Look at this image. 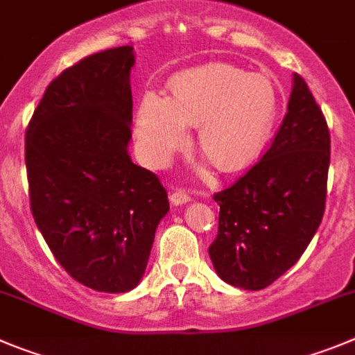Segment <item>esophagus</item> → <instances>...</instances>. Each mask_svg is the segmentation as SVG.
I'll return each mask as SVG.
<instances>
[{
    "instance_id": "1",
    "label": "esophagus",
    "mask_w": 355,
    "mask_h": 355,
    "mask_svg": "<svg viewBox=\"0 0 355 355\" xmlns=\"http://www.w3.org/2000/svg\"><path fill=\"white\" fill-rule=\"evenodd\" d=\"M171 202L174 206H181V204H187L190 202V195L183 190H175L171 193Z\"/></svg>"
}]
</instances>
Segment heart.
<instances>
[{
  "mask_svg": "<svg viewBox=\"0 0 355 355\" xmlns=\"http://www.w3.org/2000/svg\"><path fill=\"white\" fill-rule=\"evenodd\" d=\"M171 98L146 91L135 112V137L144 160L162 165L187 144V126H199V149L222 172L252 165L278 114L272 80L227 63L175 73Z\"/></svg>",
  "mask_w": 355,
  "mask_h": 355,
  "instance_id": "1",
  "label": "heart"
}]
</instances>
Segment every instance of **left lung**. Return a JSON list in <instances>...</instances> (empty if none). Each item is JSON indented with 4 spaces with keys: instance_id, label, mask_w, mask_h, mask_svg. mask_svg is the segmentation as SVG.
<instances>
[{
    "instance_id": "8db88e82",
    "label": "left lung",
    "mask_w": 355,
    "mask_h": 355,
    "mask_svg": "<svg viewBox=\"0 0 355 355\" xmlns=\"http://www.w3.org/2000/svg\"><path fill=\"white\" fill-rule=\"evenodd\" d=\"M331 137L308 84L292 77L287 114L271 148L243 178L218 191V276L245 291L266 288L313 239L326 207Z\"/></svg>"
}]
</instances>
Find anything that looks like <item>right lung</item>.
Listing matches in <instances>:
<instances>
[{"label": "right lung", "mask_w": 355, "mask_h": 355, "mask_svg": "<svg viewBox=\"0 0 355 355\" xmlns=\"http://www.w3.org/2000/svg\"><path fill=\"white\" fill-rule=\"evenodd\" d=\"M133 64L123 45L67 68L26 130L37 227L71 278L109 294L137 287L168 211L160 180L128 155Z\"/></svg>", "instance_id": "add662e5"}]
</instances>
